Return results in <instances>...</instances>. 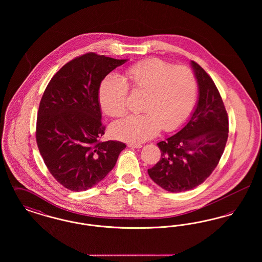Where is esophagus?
Here are the masks:
<instances>
[{
	"instance_id": "esophagus-1",
	"label": "esophagus",
	"mask_w": 262,
	"mask_h": 262,
	"mask_svg": "<svg viewBox=\"0 0 262 262\" xmlns=\"http://www.w3.org/2000/svg\"><path fill=\"white\" fill-rule=\"evenodd\" d=\"M128 147H130V148H141L142 145L141 144H132V143H129Z\"/></svg>"
}]
</instances>
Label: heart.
<instances>
[{
  "label": "heart",
  "mask_w": 262,
  "mask_h": 262,
  "mask_svg": "<svg viewBox=\"0 0 262 262\" xmlns=\"http://www.w3.org/2000/svg\"><path fill=\"white\" fill-rule=\"evenodd\" d=\"M128 86L134 91L145 92L141 109L114 122L110 133L117 139L139 144L156 137L164 127L174 130L192 111L198 81L193 72L186 66H176L160 59L143 60L129 67L125 78L106 76L99 88L102 110L111 117H121L126 111Z\"/></svg>",
  "instance_id": "heart-1"
}]
</instances>
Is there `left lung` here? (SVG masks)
I'll return each mask as SVG.
<instances>
[{"label": "left lung", "mask_w": 262, "mask_h": 262, "mask_svg": "<svg viewBox=\"0 0 262 262\" xmlns=\"http://www.w3.org/2000/svg\"><path fill=\"white\" fill-rule=\"evenodd\" d=\"M190 66L199 85L198 104L183 128L157 143L161 158L147 171L170 192L202 184L218 165L228 139V114L218 89L199 63L191 61Z\"/></svg>", "instance_id": "left-lung-1"}]
</instances>
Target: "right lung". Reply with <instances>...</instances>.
Instances as JSON below:
<instances>
[{"instance_id":"obj_1","label":"right lung","mask_w":262,"mask_h":262,"mask_svg":"<svg viewBox=\"0 0 262 262\" xmlns=\"http://www.w3.org/2000/svg\"><path fill=\"white\" fill-rule=\"evenodd\" d=\"M127 60L88 53L52 77L40 101L36 141L51 174L72 191L86 190L115 167L125 143L100 141L102 80Z\"/></svg>"}]
</instances>
